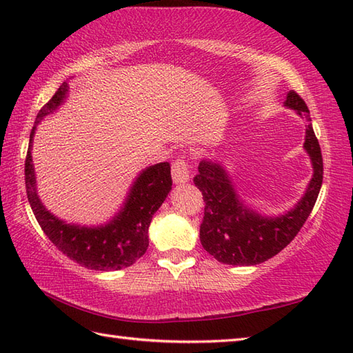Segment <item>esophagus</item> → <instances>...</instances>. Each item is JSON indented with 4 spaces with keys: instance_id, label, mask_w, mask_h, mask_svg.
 Here are the masks:
<instances>
[{
    "instance_id": "34e87169",
    "label": "esophagus",
    "mask_w": 353,
    "mask_h": 353,
    "mask_svg": "<svg viewBox=\"0 0 353 353\" xmlns=\"http://www.w3.org/2000/svg\"><path fill=\"white\" fill-rule=\"evenodd\" d=\"M172 182L177 185L186 183L190 181V165L188 162H185L183 159H177L174 163H172Z\"/></svg>"
}]
</instances>
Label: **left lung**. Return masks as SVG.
<instances>
[{
  "label": "left lung",
  "mask_w": 353,
  "mask_h": 353,
  "mask_svg": "<svg viewBox=\"0 0 353 353\" xmlns=\"http://www.w3.org/2000/svg\"><path fill=\"white\" fill-rule=\"evenodd\" d=\"M283 106L306 121L303 148L312 165V177L305 194L282 215L268 216L254 211L239 197L224 163L203 159L194 183L203 194L205 216L200 241L212 256L229 265H256L285 249L308 219L323 182V159L314 133L308 106L294 91L287 94Z\"/></svg>",
  "instance_id": "8db88e82"
}]
</instances>
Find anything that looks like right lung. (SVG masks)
<instances>
[{
    "label": "right lung",
    "mask_w": 353,
    "mask_h": 353,
    "mask_svg": "<svg viewBox=\"0 0 353 353\" xmlns=\"http://www.w3.org/2000/svg\"><path fill=\"white\" fill-rule=\"evenodd\" d=\"M70 92L68 81H63L52 99L36 117L30 133L26 157L27 199L37 223L59 250L81 267L110 272L134 264L148 247V226L157 209L171 191V168L161 162L142 170L134 179L121 209L100 226H81L66 223L43 206L36 190V174L32 157L36 127L42 119L56 112Z\"/></svg>",
    "instance_id": "obj_1"
}]
</instances>
